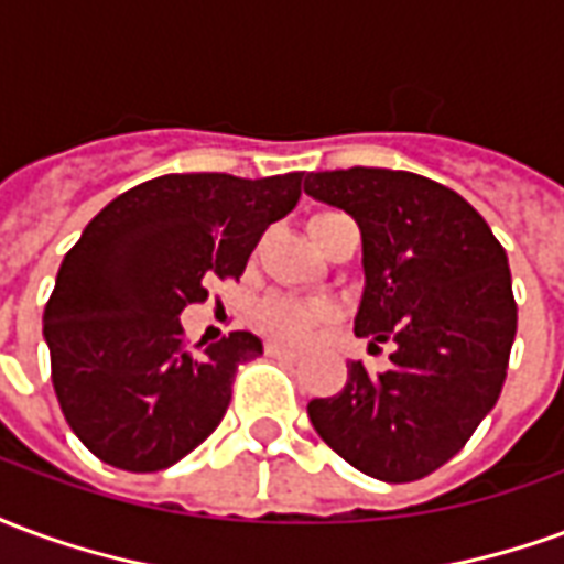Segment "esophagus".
<instances>
[{
    "label": "esophagus",
    "instance_id": "esophagus-1",
    "mask_svg": "<svg viewBox=\"0 0 564 564\" xmlns=\"http://www.w3.org/2000/svg\"><path fill=\"white\" fill-rule=\"evenodd\" d=\"M265 354L274 356V359H299V356H302V350H295V347H286V344L269 341V344H265Z\"/></svg>",
    "mask_w": 564,
    "mask_h": 564
}]
</instances>
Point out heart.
<instances>
[{"label":"heart","instance_id":"1","mask_svg":"<svg viewBox=\"0 0 564 564\" xmlns=\"http://www.w3.org/2000/svg\"><path fill=\"white\" fill-rule=\"evenodd\" d=\"M319 217H326V214H319ZM326 319H329V307L295 302L286 295H271L257 307L259 326L274 338H283V341H307L314 329L323 326Z\"/></svg>","mask_w":564,"mask_h":564}]
</instances>
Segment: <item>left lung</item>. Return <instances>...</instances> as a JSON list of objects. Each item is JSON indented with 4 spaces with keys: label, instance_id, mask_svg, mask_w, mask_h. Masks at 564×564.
<instances>
[{
    "label": "left lung",
    "instance_id": "1",
    "mask_svg": "<svg viewBox=\"0 0 564 564\" xmlns=\"http://www.w3.org/2000/svg\"><path fill=\"white\" fill-rule=\"evenodd\" d=\"M305 193L347 210L362 232L366 290L354 332L395 344L392 368L347 366V387L307 416L341 459L387 484L449 462L496 408L517 302L505 247L444 184L392 169L307 172Z\"/></svg>",
    "mask_w": 564,
    "mask_h": 564
}]
</instances>
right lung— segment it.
<instances>
[{"instance_id": "1", "label": "right lung", "mask_w": 564, "mask_h": 564, "mask_svg": "<svg viewBox=\"0 0 564 564\" xmlns=\"http://www.w3.org/2000/svg\"><path fill=\"white\" fill-rule=\"evenodd\" d=\"M302 172L162 174L105 205L44 307L51 378L80 444L123 471H162L220 425L253 332L184 347L181 311L210 278H241L262 232L295 208Z\"/></svg>"}]
</instances>
